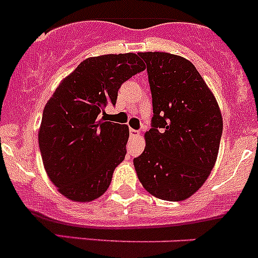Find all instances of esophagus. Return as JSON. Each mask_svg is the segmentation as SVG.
I'll return each mask as SVG.
<instances>
[{
	"mask_svg": "<svg viewBox=\"0 0 258 258\" xmlns=\"http://www.w3.org/2000/svg\"><path fill=\"white\" fill-rule=\"evenodd\" d=\"M129 133H131V137H139L141 136V132L136 131V129H129Z\"/></svg>",
	"mask_w": 258,
	"mask_h": 258,
	"instance_id": "1",
	"label": "esophagus"
}]
</instances>
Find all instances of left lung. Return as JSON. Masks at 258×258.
<instances>
[{
  "label": "left lung",
  "instance_id": "left-lung-1",
  "mask_svg": "<svg viewBox=\"0 0 258 258\" xmlns=\"http://www.w3.org/2000/svg\"><path fill=\"white\" fill-rule=\"evenodd\" d=\"M152 93V127L134 158L143 188L165 201H183L207 180L216 162L223 116L192 62L169 52H139Z\"/></svg>",
  "mask_w": 258,
  "mask_h": 258
}]
</instances>
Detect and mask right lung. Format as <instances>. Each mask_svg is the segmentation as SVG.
Segmentation results:
<instances>
[{"instance_id": "obj_1", "label": "right lung", "mask_w": 258, "mask_h": 258, "mask_svg": "<svg viewBox=\"0 0 258 258\" xmlns=\"http://www.w3.org/2000/svg\"><path fill=\"white\" fill-rule=\"evenodd\" d=\"M146 69L137 53L88 57L61 80L46 103L38 132L42 161L58 192L91 202L107 190L126 155L129 127L100 113L115 105L125 80Z\"/></svg>"}]
</instances>
